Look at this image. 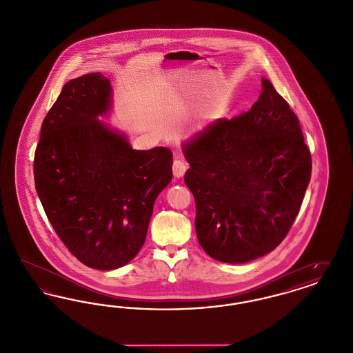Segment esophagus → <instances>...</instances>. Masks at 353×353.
I'll list each match as a JSON object with an SVG mask.
<instances>
[{
	"instance_id": "1",
	"label": "esophagus",
	"mask_w": 353,
	"mask_h": 353,
	"mask_svg": "<svg viewBox=\"0 0 353 353\" xmlns=\"http://www.w3.org/2000/svg\"><path fill=\"white\" fill-rule=\"evenodd\" d=\"M188 168V165H186V163H185L183 159H180V157H177V159H174V161H173V174H174V177H177V179H180V177H183L184 176L185 170Z\"/></svg>"
}]
</instances>
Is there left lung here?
<instances>
[{
  "instance_id": "8db88e82",
  "label": "left lung",
  "mask_w": 353,
  "mask_h": 353,
  "mask_svg": "<svg viewBox=\"0 0 353 353\" xmlns=\"http://www.w3.org/2000/svg\"><path fill=\"white\" fill-rule=\"evenodd\" d=\"M202 249L226 263L274 250L296 219L311 179L299 120L269 79L252 110L222 119L184 147Z\"/></svg>"
}]
</instances>
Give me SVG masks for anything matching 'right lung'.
I'll use <instances>...</instances> for the list:
<instances>
[{
	"label": "right lung",
	"instance_id": "right-lung-1",
	"mask_svg": "<svg viewBox=\"0 0 353 353\" xmlns=\"http://www.w3.org/2000/svg\"><path fill=\"white\" fill-rule=\"evenodd\" d=\"M110 81L85 74L63 85L41 127L35 190L57 235L83 265L124 266L145 241L153 203L172 180V152L132 150L98 120Z\"/></svg>",
	"mask_w": 353,
	"mask_h": 353
}]
</instances>
